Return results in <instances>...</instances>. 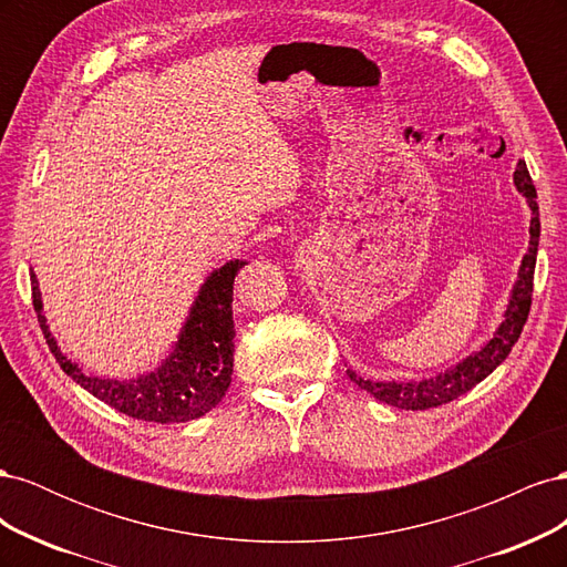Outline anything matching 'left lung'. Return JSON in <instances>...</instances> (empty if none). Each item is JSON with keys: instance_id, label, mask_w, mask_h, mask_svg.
<instances>
[{"instance_id": "1", "label": "left lung", "mask_w": 567, "mask_h": 567, "mask_svg": "<svg viewBox=\"0 0 567 567\" xmlns=\"http://www.w3.org/2000/svg\"><path fill=\"white\" fill-rule=\"evenodd\" d=\"M513 184H516L518 192L525 196L532 217H529L527 252L523 255L518 279L511 288L506 310L502 315V323L496 326L492 338L485 340L475 352L463 357L454 367L431 375V379L375 381V379H367L362 373H357L346 362L350 381H354L359 388L373 394L379 402L406 409V411H423V409L447 404L461 398V394H466L480 381H485L487 375L508 357L511 348L516 346L532 305V281H535V265H537V248H539V205H537L535 184H532L527 165L523 161L518 163L516 173H513Z\"/></svg>"}]
</instances>
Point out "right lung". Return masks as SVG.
<instances>
[{"label":"right lung","instance_id":"add662e5","mask_svg":"<svg viewBox=\"0 0 567 567\" xmlns=\"http://www.w3.org/2000/svg\"><path fill=\"white\" fill-rule=\"evenodd\" d=\"M246 260H229L200 284L182 323L177 342L163 362L134 379H106L82 371L51 336L44 317L42 290L30 269L32 305L51 354L71 379L120 414L151 423H184L215 409L231 383L234 371V279Z\"/></svg>","mask_w":567,"mask_h":567}]
</instances>
